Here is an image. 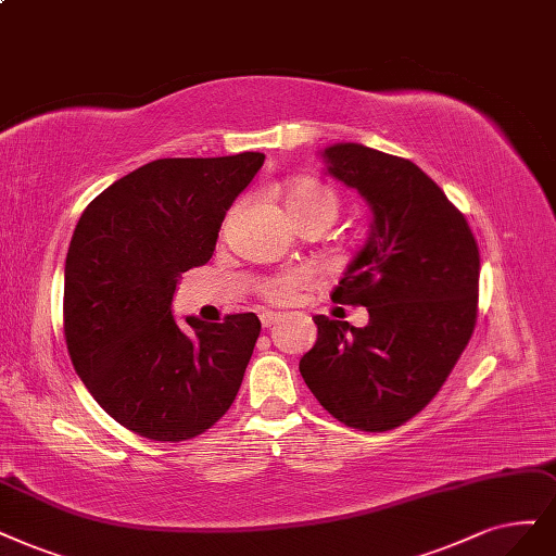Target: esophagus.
I'll use <instances>...</instances> for the list:
<instances>
[{"label": "esophagus", "mask_w": 556, "mask_h": 556, "mask_svg": "<svg viewBox=\"0 0 556 556\" xmlns=\"http://www.w3.org/2000/svg\"><path fill=\"white\" fill-rule=\"evenodd\" d=\"M260 319H262V327H264V329H271L274 324L280 319V315H278V313H269V311H264V313L260 315Z\"/></svg>", "instance_id": "1"}]
</instances>
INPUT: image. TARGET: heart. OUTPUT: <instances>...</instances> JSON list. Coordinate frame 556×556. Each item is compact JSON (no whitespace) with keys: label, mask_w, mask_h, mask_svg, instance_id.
Returning <instances> with one entry per match:
<instances>
[{"label":"heart","mask_w":556,"mask_h":556,"mask_svg":"<svg viewBox=\"0 0 556 556\" xmlns=\"http://www.w3.org/2000/svg\"><path fill=\"white\" fill-rule=\"evenodd\" d=\"M285 206L296 225L319 223L327 227L336 220L340 212V198L336 190L317 179H296L282 190ZM313 285V274L308 269H290L266 278L260 285V292L271 303H290L296 299L299 290Z\"/></svg>","instance_id":"1"}]
</instances>
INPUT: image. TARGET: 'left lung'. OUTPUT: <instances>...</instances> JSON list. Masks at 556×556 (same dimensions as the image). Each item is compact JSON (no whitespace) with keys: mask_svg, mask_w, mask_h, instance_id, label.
Listing matches in <instances>:
<instances>
[{"mask_svg":"<svg viewBox=\"0 0 556 556\" xmlns=\"http://www.w3.org/2000/svg\"><path fill=\"white\" fill-rule=\"evenodd\" d=\"M327 172L372 212L368 241L331 299L366 305L363 329L315 315L305 384L340 424L387 432L442 389L476 327L481 255L467 218L424 169L356 142L321 151Z\"/></svg>","mask_w":556,"mask_h":556,"instance_id":"left-lung-1","label":"left lung"}]
</instances>
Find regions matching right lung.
<instances>
[{
    "mask_svg": "<svg viewBox=\"0 0 556 556\" xmlns=\"http://www.w3.org/2000/svg\"><path fill=\"white\" fill-rule=\"evenodd\" d=\"M264 163L260 151L159 159L83 212L64 269V336L99 405L154 442H184L232 407L262 324L172 317L184 271L212 260L227 208Z\"/></svg>",
    "mask_w": 556,
    "mask_h": 556,
    "instance_id": "1",
    "label": "right lung"
}]
</instances>
